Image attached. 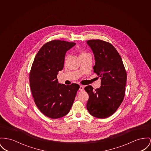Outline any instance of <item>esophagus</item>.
I'll return each instance as SVG.
<instances>
[{
	"label": "esophagus",
	"mask_w": 151,
	"mask_h": 151,
	"mask_svg": "<svg viewBox=\"0 0 151 151\" xmlns=\"http://www.w3.org/2000/svg\"><path fill=\"white\" fill-rule=\"evenodd\" d=\"M83 89H84V87H83V86H80V89H79V91H83Z\"/></svg>",
	"instance_id": "34e87169"
}]
</instances>
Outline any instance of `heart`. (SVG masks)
Instances as JSON below:
<instances>
[{"label": "heart", "mask_w": 151, "mask_h": 151, "mask_svg": "<svg viewBox=\"0 0 151 151\" xmlns=\"http://www.w3.org/2000/svg\"><path fill=\"white\" fill-rule=\"evenodd\" d=\"M89 54L87 53V52H85L84 51H81L80 54V57H83V56H85V55H88Z\"/></svg>", "instance_id": "obj_1"}]
</instances>
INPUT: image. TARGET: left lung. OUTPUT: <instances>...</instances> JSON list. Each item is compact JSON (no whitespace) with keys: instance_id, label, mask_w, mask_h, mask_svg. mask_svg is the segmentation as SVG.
Segmentation results:
<instances>
[{"instance_id":"obj_1","label":"left lung","mask_w":151,"mask_h":151,"mask_svg":"<svg viewBox=\"0 0 151 151\" xmlns=\"http://www.w3.org/2000/svg\"><path fill=\"white\" fill-rule=\"evenodd\" d=\"M94 55V72L100 77V88L93 91L88 85L85 90L89 94L86 108L91 116L105 119L112 115L124 100L127 73L118 51L109 42L88 40Z\"/></svg>"}]
</instances>
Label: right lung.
Returning a JSON list of instances; mask_svg holds the SVG:
<instances>
[{
    "label": "right lung",
    "instance_id": "right-lung-1",
    "mask_svg": "<svg viewBox=\"0 0 151 151\" xmlns=\"http://www.w3.org/2000/svg\"><path fill=\"white\" fill-rule=\"evenodd\" d=\"M76 43L53 40L45 43L37 54L30 73V86L34 102L47 117L55 119L70 110L80 86L58 83L57 76L64 66L66 53Z\"/></svg>",
    "mask_w": 151,
    "mask_h": 151
}]
</instances>
